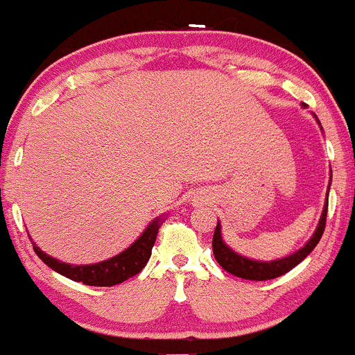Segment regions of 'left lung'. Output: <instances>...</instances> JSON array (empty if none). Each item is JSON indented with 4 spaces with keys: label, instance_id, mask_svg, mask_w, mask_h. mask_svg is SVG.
I'll return each instance as SVG.
<instances>
[{
    "label": "left lung",
    "instance_id": "8db88e82",
    "mask_svg": "<svg viewBox=\"0 0 355 355\" xmlns=\"http://www.w3.org/2000/svg\"><path fill=\"white\" fill-rule=\"evenodd\" d=\"M327 207H329V198L327 202H325L324 211H322L319 227H317L315 234L312 235V239L309 240V242L305 243L299 252L285 257V259L274 260V262H257V260L245 259V257L235 254L232 248H229L225 243H223L222 235H220V223H217V229L214 232V240H211L215 260H217L223 270H227L229 274L235 277H242V279L245 280H257V282H259V280H270V279H275V277L287 274L288 270H292L295 266H299L305 257L315 248L317 243H319V240L322 239V234H324L325 230Z\"/></svg>",
    "mask_w": 355,
    "mask_h": 355
}]
</instances>
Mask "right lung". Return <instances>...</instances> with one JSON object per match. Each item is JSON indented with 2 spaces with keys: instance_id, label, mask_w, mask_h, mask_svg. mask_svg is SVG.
<instances>
[{
  "instance_id": "1",
  "label": "right lung",
  "mask_w": 355,
  "mask_h": 355,
  "mask_svg": "<svg viewBox=\"0 0 355 355\" xmlns=\"http://www.w3.org/2000/svg\"><path fill=\"white\" fill-rule=\"evenodd\" d=\"M158 229H160V220L157 218L146 227V230L132 247H128L113 259L93 263V266H70V263L60 262V260L53 259L43 250H40V247H36L35 243L33 250L48 267L61 275L68 277V279L75 280V282L95 285V287H112V285L121 284L126 279H132L133 275L140 274L141 268L146 266L150 255H152Z\"/></svg>"
}]
</instances>
